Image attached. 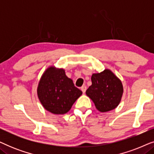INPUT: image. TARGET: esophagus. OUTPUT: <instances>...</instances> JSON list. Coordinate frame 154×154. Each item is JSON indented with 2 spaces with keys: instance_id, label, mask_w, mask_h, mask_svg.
<instances>
[{
  "instance_id": "obj_1",
  "label": "esophagus",
  "mask_w": 154,
  "mask_h": 154,
  "mask_svg": "<svg viewBox=\"0 0 154 154\" xmlns=\"http://www.w3.org/2000/svg\"><path fill=\"white\" fill-rule=\"evenodd\" d=\"M86 90H87V87H86L85 85L82 86V87H81V90H82V92H83V93H85V91H86Z\"/></svg>"
}]
</instances>
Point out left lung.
<instances>
[{"instance_id":"1","label":"left lung","mask_w":154,"mask_h":154,"mask_svg":"<svg viewBox=\"0 0 154 154\" xmlns=\"http://www.w3.org/2000/svg\"><path fill=\"white\" fill-rule=\"evenodd\" d=\"M92 85L86 94L93 101L97 109L101 112L113 110L119 104L123 95L121 81L109 69L92 74Z\"/></svg>"}]
</instances>
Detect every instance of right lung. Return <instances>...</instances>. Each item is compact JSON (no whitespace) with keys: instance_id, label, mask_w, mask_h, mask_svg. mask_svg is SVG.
<instances>
[{"instance_id":"obj_1","label":"right lung","mask_w":154,"mask_h":154,"mask_svg":"<svg viewBox=\"0 0 154 154\" xmlns=\"http://www.w3.org/2000/svg\"><path fill=\"white\" fill-rule=\"evenodd\" d=\"M37 92L44 108L54 114L68 112L82 94L64 69H55L54 66L48 68L42 75Z\"/></svg>"}]
</instances>
